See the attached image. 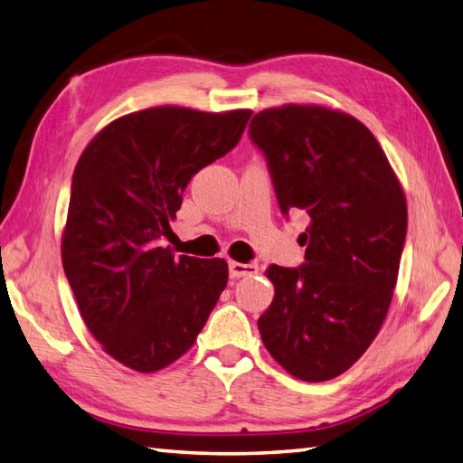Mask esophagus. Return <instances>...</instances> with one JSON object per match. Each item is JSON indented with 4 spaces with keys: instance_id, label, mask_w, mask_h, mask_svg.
I'll return each instance as SVG.
<instances>
[{
    "instance_id": "1",
    "label": "esophagus",
    "mask_w": 463,
    "mask_h": 463,
    "mask_svg": "<svg viewBox=\"0 0 463 463\" xmlns=\"http://www.w3.org/2000/svg\"><path fill=\"white\" fill-rule=\"evenodd\" d=\"M229 272H231V277H232V279L252 277V274H257V272H259V267H257V264H254V262L242 264V262H234V260H231V262H229Z\"/></svg>"
}]
</instances>
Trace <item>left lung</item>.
<instances>
[{
	"mask_svg": "<svg viewBox=\"0 0 463 463\" xmlns=\"http://www.w3.org/2000/svg\"><path fill=\"white\" fill-rule=\"evenodd\" d=\"M280 213L300 209L310 226L297 269L267 270L274 298L259 318L264 346L307 382L340 376L386 318L406 242L408 209L394 171L366 127L317 105L252 117Z\"/></svg>",
	"mask_w": 463,
	"mask_h": 463,
	"instance_id": "1",
	"label": "left lung"
}]
</instances>
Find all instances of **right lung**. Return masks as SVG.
Instances as JSON below:
<instances>
[{"label": "right lung", "mask_w": 463, "mask_h": 463, "mask_svg": "<svg viewBox=\"0 0 463 463\" xmlns=\"http://www.w3.org/2000/svg\"><path fill=\"white\" fill-rule=\"evenodd\" d=\"M250 115L153 107L107 125L77 163L65 277L87 328L125 366L156 372L181 358L224 290L222 259H175L161 242L186 184L237 146Z\"/></svg>", "instance_id": "right-lung-1"}]
</instances>
